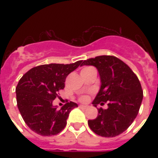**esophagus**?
<instances>
[{"label":"esophagus","instance_id":"34e87169","mask_svg":"<svg viewBox=\"0 0 158 158\" xmlns=\"http://www.w3.org/2000/svg\"><path fill=\"white\" fill-rule=\"evenodd\" d=\"M79 107L83 108V109H86L88 107V106L87 105H79Z\"/></svg>","mask_w":158,"mask_h":158}]
</instances>
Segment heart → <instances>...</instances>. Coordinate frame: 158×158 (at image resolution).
<instances>
[{"mask_svg":"<svg viewBox=\"0 0 158 158\" xmlns=\"http://www.w3.org/2000/svg\"><path fill=\"white\" fill-rule=\"evenodd\" d=\"M92 69V68H90V67H86V68H84V69H82V71H85V70H88V69ZM81 100L82 101H86L87 97H83V98H81Z\"/></svg>","mask_w":158,"mask_h":158,"instance_id":"heart-1","label":"heart"}]
</instances>
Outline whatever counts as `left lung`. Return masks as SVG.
<instances>
[{
  "label": "left lung",
  "mask_w": 158,
  "mask_h": 158,
  "mask_svg": "<svg viewBox=\"0 0 158 158\" xmlns=\"http://www.w3.org/2000/svg\"><path fill=\"white\" fill-rule=\"evenodd\" d=\"M93 65L98 71L101 86L93 105H103L94 120H89V127L102 137H115L130 127L137 116L143 100V90L135 73L122 60L112 56H99L82 62Z\"/></svg>",
  "instance_id": "8db88e82"
}]
</instances>
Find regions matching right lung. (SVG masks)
<instances>
[{"mask_svg": "<svg viewBox=\"0 0 158 158\" xmlns=\"http://www.w3.org/2000/svg\"><path fill=\"white\" fill-rule=\"evenodd\" d=\"M82 64H49L34 67L19 79L15 89L19 110L31 130L43 136L59 134L66 125L69 112L78 104L67 102L60 109L52 102L64 88L67 75Z\"/></svg>", "mask_w": 158, "mask_h": 158, "instance_id": "right-lung-1", "label": "right lung"}]
</instances>
